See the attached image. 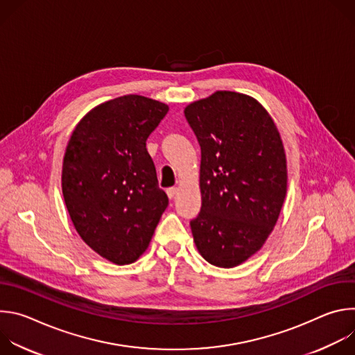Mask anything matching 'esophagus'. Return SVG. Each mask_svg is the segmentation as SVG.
<instances>
[{
	"label": "esophagus",
	"mask_w": 355,
	"mask_h": 355,
	"mask_svg": "<svg viewBox=\"0 0 355 355\" xmlns=\"http://www.w3.org/2000/svg\"><path fill=\"white\" fill-rule=\"evenodd\" d=\"M177 193H178V188H177V187H173V188H168V189H167V195H168L170 199H173Z\"/></svg>",
	"instance_id": "34e87169"
}]
</instances>
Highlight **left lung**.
<instances>
[{
    "label": "left lung",
    "instance_id": "obj_1",
    "mask_svg": "<svg viewBox=\"0 0 355 355\" xmlns=\"http://www.w3.org/2000/svg\"><path fill=\"white\" fill-rule=\"evenodd\" d=\"M200 146V212L191 220L199 254L233 268L271 234L286 195V157L267 110L250 95L216 91L184 110Z\"/></svg>",
    "mask_w": 355,
    "mask_h": 355
}]
</instances>
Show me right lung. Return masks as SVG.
Returning <instances> with one entry per match:
<instances>
[{
  "label": "right lung",
  "mask_w": 355,
  "mask_h": 355,
  "mask_svg": "<svg viewBox=\"0 0 355 355\" xmlns=\"http://www.w3.org/2000/svg\"><path fill=\"white\" fill-rule=\"evenodd\" d=\"M168 105L123 95L92 108L66 147L62 189L80 237L101 257L125 266L147 250L168 205L146 140Z\"/></svg>",
  "instance_id": "obj_1"
}]
</instances>
